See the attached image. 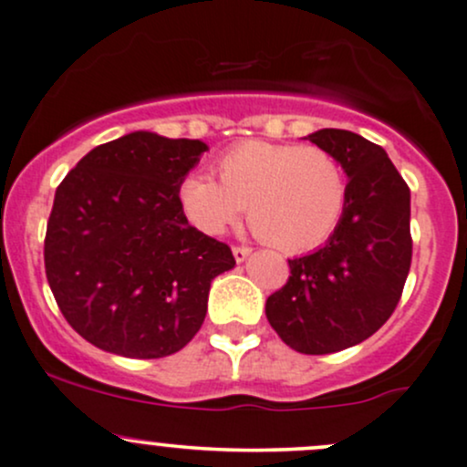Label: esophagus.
<instances>
[{
  "mask_svg": "<svg viewBox=\"0 0 467 467\" xmlns=\"http://www.w3.org/2000/svg\"><path fill=\"white\" fill-rule=\"evenodd\" d=\"M233 254H234V259H237V262L242 264L244 259H246L248 254H250V248L248 246H234L233 248Z\"/></svg>",
  "mask_w": 467,
  "mask_h": 467,
  "instance_id": "esophagus-1",
  "label": "esophagus"
}]
</instances>
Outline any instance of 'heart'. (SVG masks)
<instances>
[{
	"label": "heart",
	"instance_id": "1",
	"mask_svg": "<svg viewBox=\"0 0 467 467\" xmlns=\"http://www.w3.org/2000/svg\"><path fill=\"white\" fill-rule=\"evenodd\" d=\"M217 176L192 174L181 185V208L190 223L221 234L248 208L253 233L282 253H308L327 244L349 196L340 161L313 145L244 140L221 154Z\"/></svg>",
	"mask_w": 467,
	"mask_h": 467
}]
</instances>
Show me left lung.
Here are the masks:
<instances>
[{"label": "left lung", "mask_w": 467, "mask_h": 467, "mask_svg": "<svg viewBox=\"0 0 467 467\" xmlns=\"http://www.w3.org/2000/svg\"><path fill=\"white\" fill-rule=\"evenodd\" d=\"M308 140L345 168L347 208L322 248L288 259L266 317L291 349L324 356L374 336L399 306L411 266L410 188L385 150L353 131L320 130Z\"/></svg>", "instance_id": "left-lung-1"}]
</instances>
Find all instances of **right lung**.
I'll use <instances>...</instances> for the list:
<instances>
[{"instance_id":"right-lung-1","label":"right lung","mask_w":467,"mask_h":467,"mask_svg":"<svg viewBox=\"0 0 467 467\" xmlns=\"http://www.w3.org/2000/svg\"><path fill=\"white\" fill-rule=\"evenodd\" d=\"M201 140L134 131L82 156L56 190L44 237L48 286L73 331L102 351L165 358L196 336L228 244L188 223L181 183Z\"/></svg>"}]
</instances>
